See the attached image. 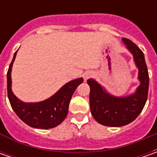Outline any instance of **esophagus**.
Returning <instances> with one entry per match:
<instances>
[{"label": "esophagus", "instance_id": "1", "mask_svg": "<svg viewBox=\"0 0 157 157\" xmlns=\"http://www.w3.org/2000/svg\"><path fill=\"white\" fill-rule=\"evenodd\" d=\"M94 72L93 71H86L84 74H83V78H84V80L85 81H86L88 78H92V77H94Z\"/></svg>", "mask_w": 157, "mask_h": 157}]
</instances>
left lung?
Listing matches in <instances>:
<instances>
[{
  "instance_id": "obj_1",
  "label": "left lung",
  "mask_w": 157,
  "mask_h": 157,
  "mask_svg": "<svg viewBox=\"0 0 157 157\" xmlns=\"http://www.w3.org/2000/svg\"><path fill=\"white\" fill-rule=\"evenodd\" d=\"M139 69L138 79L141 84L136 93L127 97H115L108 93L94 79H88L90 86V108L94 118L101 125L121 127L135 121L142 111L148 99V68L143 52L131 40L122 38Z\"/></svg>"
}]
</instances>
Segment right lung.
Listing matches in <instances>:
<instances>
[{
    "label": "right lung",
    "instance_id": "right-lung-1",
    "mask_svg": "<svg viewBox=\"0 0 157 157\" xmlns=\"http://www.w3.org/2000/svg\"><path fill=\"white\" fill-rule=\"evenodd\" d=\"M16 52L7 73L8 97L10 105L21 121L35 128L49 129L63 122L68 113L70 100L72 94L84 79L77 78L66 83L56 94L46 100L36 103H25L15 97L11 89V70Z\"/></svg>",
    "mask_w": 157,
    "mask_h": 157
}]
</instances>
